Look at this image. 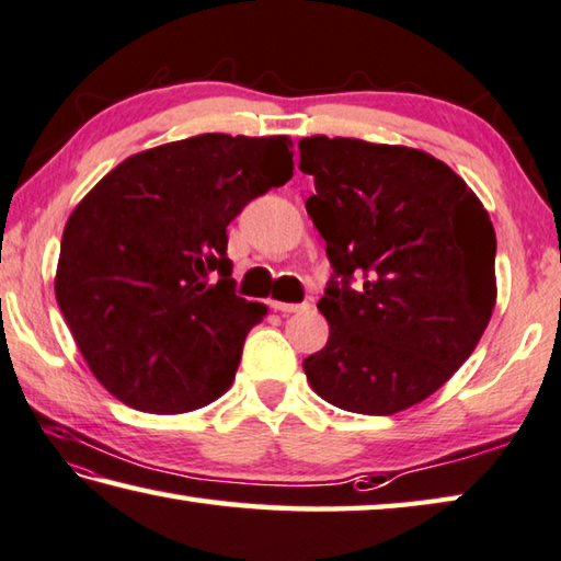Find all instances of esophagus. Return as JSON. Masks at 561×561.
I'll return each mask as SVG.
<instances>
[{
	"mask_svg": "<svg viewBox=\"0 0 561 561\" xmlns=\"http://www.w3.org/2000/svg\"><path fill=\"white\" fill-rule=\"evenodd\" d=\"M272 309L274 311H282V313H297V311H304L309 309V304H287V301H272Z\"/></svg>",
	"mask_w": 561,
	"mask_h": 561,
	"instance_id": "obj_1",
	"label": "esophagus"
}]
</instances>
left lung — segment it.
I'll list each match as a JSON object with an SVG mask.
<instances>
[{"mask_svg": "<svg viewBox=\"0 0 561 561\" xmlns=\"http://www.w3.org/2000/svg\"><path fill=\"white\" fill-rule=\"evenodd\" d=\"M299 154L333 267L319 301L331 333L304 373L341 410L402 412L461 368L491 321L493 222L426 151L319 135Z\"/></svg>", "mask_w": 561, "mask_h": 561, "instance_id": "1", "label": "left lung"}]
</instances>
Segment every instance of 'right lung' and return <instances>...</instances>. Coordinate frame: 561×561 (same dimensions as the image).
<instances>
[{"label": "right lung", "mask_w": 561, "mask_h": 561, "mask_svg": "<svg viewBox=\"0 0 561 561\" xmlns=\"http://www.w3.org/2000/svg\"><path fill=\"white\" fill-rule=\"evenodd\" d=\"M289 137L198 135L115 167L66 222L56 299L95 378L129 407L181 414L236 380L267 313L236 294L228 226L294 171Z\"/></svg>", "instance_id": "obj_1"}]
</instances>
